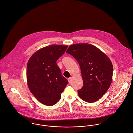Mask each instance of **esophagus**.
Returning a JSON list of instances; mask_svg holds the SVG:
<instances>
[{
	"mask_svg": "<svg viewBox=\"0 0 133 133\" xmlns=\"http://www.w3.org/2000/svg\"><path fill=\"white\" fill-rule=\"evenodd\" d=\"M68 82H69V84H70V83H71V82H72V78H69L68 79Z\"/></svg>",
	"mask_w": 133,
	"mask_h": 133,
	"instance_id": "obj_1",
	"label": "esophagus"
}]
</instances>
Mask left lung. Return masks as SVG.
Segmentation results:
<instances>
[{"mask_svg":"<svg viewBox=\"0 0 133 133\" xmlns=\"http://www.w3.org/2000/svg\"><path fill=\"white\" fill-rule=\"evenodd\" d=\"M66 53L71 55L80 67L83 85L78 90L79 96L87 103L96 102L111 85L113 75L111 61L98 48L89 43L71 45Z\"/></svg>","mask_w":133,"mask_h":133,"instance_id":"8db88e82","label":"left lung"}]
</instances>
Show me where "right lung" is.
Returning a JSON list of instances; mask_svg holds the SVG:
<instances>
[{"instance_id": "1", "label": "right lung", "mask_w": 133, "mask_h": 133, "mask_svg": "<svg viewBox=\"0 0 133 133\" xmlns=\"http://www.w3.org/2000/svg\"><path fill=\"white\" fill-rule=\"evenodd\" d=\"M67 47L56 44L44 47L36 52L27 63L26 76L29 89L43 105L56 104L68 83L56 64Z\"/></svg>"}]
</instances>
